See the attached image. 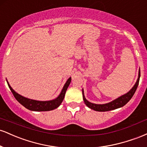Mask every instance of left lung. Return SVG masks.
Instances as JSON below:
<instances>
[{"mask_svg": "<svg viewBox=\"0 0 147 147\" xmlns=\"http://www.w3.org/2000/svg\"><path fill=\"white\" fill-rule=\"evenodd\" d=\"M140 77V70H139V72H138V78L136 81V84L133 86L132 88L130 90L129 92H126V94L123 95L120 97H117V99H114L112 102L106 103V104H94V103H91L88 101L86 99L85 96H84V89H82V95H83V99L84 101V103L90 109H92V110L95 111H99V112H105V111H109L115 110V109H119V108L122 107L125 104H127L129 102L130 99L132 98V97L134 95L135 92H136V89L138 86V84H139Z\"/></svg>", "mask_w": 147, "mask_h": 147, "instance_id": "obj_1", "label": "left lung"}]
</instances>
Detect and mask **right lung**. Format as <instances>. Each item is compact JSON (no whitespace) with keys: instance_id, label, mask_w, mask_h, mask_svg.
Masks as SVG:
<instances>
[{"instance_id":"1","label":"right lung","mask_w":147,"mask_h":147,"mask_svg":"<svg viewBox=\"0 0 147 147\" xmlns=\"http://www.w3.org/2000/svg\"><path fill=\"white\" fill-rule=\"evenodd\" d=\"M70 82H71V77L68 78V80L66 81L65 84H64L63 88L61 91L60 94L57 98L49 101H38L27 98V97H25L23 96L19 95L11 87L9 82L7 80L8 86H9V89L11 90V92H12V94L14 95L16 100L24 107L28 109V110L32 111H49L54 110V109L59 107L62 102H63L64 97H65V92H66L67 88H68L69 85H70Z\"/></svg>"}]
</instances>
